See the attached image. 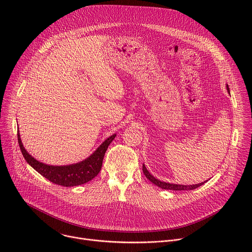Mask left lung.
<instances>
[{"mask_svg": "<svg viewBox=\"0 0 252 252\" xmlns=\"http://www.w3.org/2000/svg\"><path fill=\"white\" fill-rule=\"evenodd\" d=\"M227 88V91L229 92V88L228 86L226 87ZM142 171L143 173H145L146 177L149 179V181H151L154 185L158 186V188L162 189H170V190H192V189H197L198 187L202 186L203 184H205L206 182H203L201 184H198V185H193V186H183V185H172V184H168V183H163V182H160L158 181V179H157L156 177H154L149 171L148 169L146 168L145 164H142Z\"/></svg>", "mask_w": 252, "mask_h": 252, "instance_id": "obj_1", "label": "left lung"}]
</instances>
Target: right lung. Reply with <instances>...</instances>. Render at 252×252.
Wrapping results in <instances>:
<instances>
[{
  "instance_id": "right-lung-1",
  "label": "right lung",
  "mask_w": 252,
  "mask_h": 252,
  "mask_svg": "<svg viewBox=\"0 0 252 252\" xmlns=\"http://www.w3.org/2000/svg\"><path fill=\"white\" fill-rule=\"evenodd\" d=\"M115 137L116 134H113L106 138L90 158L82 162L64 166H54L42 163L31 157L23 146L18 130L19 146L27 162L53 184L66 188L84 185L98 174L102 165L104 154Z\"/></svg>"
}]
</instances>
